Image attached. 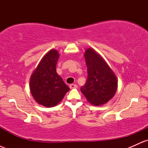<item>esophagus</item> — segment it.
Instances as JSON below:
<instances>
[{"label":"esophagus","mask_w":148,"mask_h":148,"mask_svg":"<svg viewBox=\"0 0 148 148\" xmlns=\"http://www.w3.org/2000/svg\"><path fill=\"white\" fill-rule=\"evenodd\" d=\"M69 88H70L71 89H73V88H77V85L70 84V85H69Z\"/></svg>","instance_id":"34e87169"}]
</instances>
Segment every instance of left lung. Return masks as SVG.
I'll use <instances>...</instances> for the list:
<instances>
[{
	"mask_svg": "<svg viewBox=\"0 0 148 148\" xmlns=\"http://www.w3.org/2000/svg\"><path fill=\"white\" fill-rule=\"evenodd\" d=\"M88 77L81 91L90 103L99 106L113 98L118 88L114 73L97 53L88 49L85 52Z\"/></svg>",
	"mask_w": 148,
	"mask_h": 148,
	"instance_id": "8db88e82",
	"label": "left lung"
}]
</instances>
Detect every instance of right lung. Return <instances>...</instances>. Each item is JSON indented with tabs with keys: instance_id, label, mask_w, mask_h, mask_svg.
<instances>
[{
	"instance_id": "right-lung-1",
	"label": "right lung",
	"mask_w": 148,
	"mask_h": 148,
	"mask_svg": "<svg viewBox=\"0 0 148 148\" xmlns=\"http://www.w3.org/2000/svg\"><path fill=\"white\" fill-rule=\"evenodd\" d=\"M58 58L57 51H49L30 77L32 95L37 103L46 107L56 106L69 90V88L56 72Z\"/></svg>"
}]
</instances>
